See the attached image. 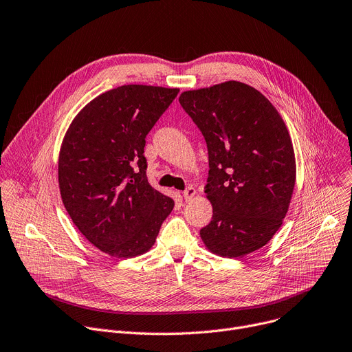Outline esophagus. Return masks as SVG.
<instances>
[{
    "label": "esophagus",
    "mask_w": 352,
    "mask_h": 352,
    "mask_svg": "<svg viewBox=\"0 0 352 352\" xmlns=\"http://www.w3.org/2000/svg\"><path fill=\"white\" fill-rule=\"evenodd\" d=\"M196 196V188L195 187H187L183 192V197L186 201H190Z\"/></svg>",
    "instance_id": "34e87169"
}]
</instances>
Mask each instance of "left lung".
<instances>
[{
  "mask_svg": "<svg viewBox=\"0 0 352 352\" xmlns=\"http://www.w3.org/2000/svg\"><path fill=\"white\" fill-rule=\"evenodd\" d=\"M179 101L208 149L212 219L200 230L204 247L224 258L265 247L286 217L296 182L285 121L261 91L235 80L183 91Z\"/></svg>",
  "mask_w": 352,
  "mask_h": 352,
  "instance_id": "obj_1",
  "label": "left lung"
}]
</instances>
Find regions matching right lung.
Wrapping results in <instances>:
<instances>
[{"label":"right lung","instance_id":"right-lung-1","mask_svg":"<svg viewBox=\"0 0 352 352\" xmlns=\"http://www.w3.org/2000/svg\"><path fill=\"white\" fill-rule=\"evenodd\" d=\"M179 89L126 85L86 104L60 146L58 179L72 221L104 254L148 252L173 200L148 183L145 138Z\"/></svg>","mask_w":352,"mask_h":352}]
</instances>
